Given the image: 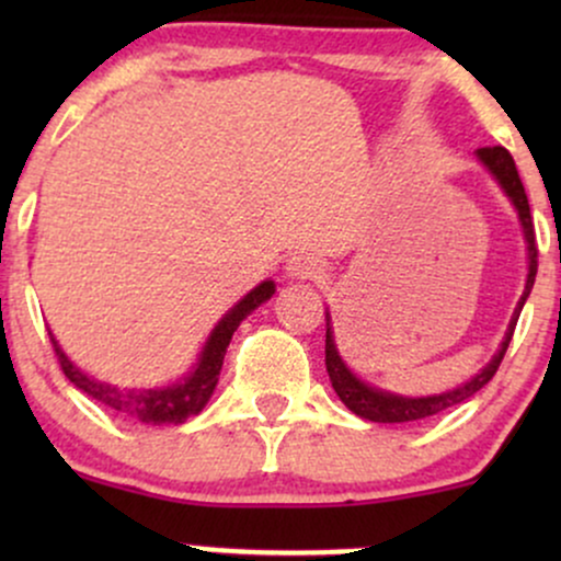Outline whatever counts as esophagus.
<instances>
[{"mask_svg":"<svg viewBox=\"0 0 561 561\" xmlns=\"http://www.w3.org/2000/svg\"><path fill=\"white\" fill-rule=\"evenodd\" d=\"M287 276L289 279H319L324 272V263L311 253H298L287 261Z\"/></svg>","mask_w":561,"mask_h":561,"instance_id":"1","label":"esophagus"}]
</instances>
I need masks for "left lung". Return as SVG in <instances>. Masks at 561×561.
Listing matches in <instances>:
<instances>
[{
	"label": "left lung",
	"mask_w": 561,
	"mask_h": 561,
	"mask_svg": "<svg viewBox=\"0 0 561 561\" xmlns=\"http://www.w3.org/2000/svg\"><path fill=\"white\" fill-rule=\"evenodd\" d=\"M474 158L485 165V171L499 182L504 195L508 197V203L514 205L519 218V227H523V237H525V250H527V276H525V289H523V298L517 300V308H514L512 319H508L506 334L501 340L499 351L493 353V358L488 362L474 377H469L467 382L456 385L454 390L446 392H435V396H398V392L375 388V385L364 382L362 377L353 375L347 369V364L340 356L337 343H334V332H332V319L330 311H327V375H330V382L334 392L340 396L347 409L353 411L356 416L369 422H379V424H398V422H416V420H427V416L440 414V411L450 409V405L467 401L472 398L474 392L480 388H485L491 382L495 369H499L501 358H504L508 343H512V334L514 327H517L519 311H523L527 295H530L533 285H536V272H538V244H536V229H533V218H530V205H527V195H525V186L519 182V173L517 165H514L512 156L504 147H480L474 150Z\"/></svg>",
	"instance_id": "8db88e82"
}]
</instances>
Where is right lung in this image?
<instances>
[{"instance_id": "1", "label": "right lung", "mask_w": 561, "mask_h": 561, "mask_svg": "<svg viewBox=\"0 0 561 561\" xmlns=\"http://www.w3.org/2000/svg\"><path fill=\"white\" fill-rule=\"evenodd\" d=\"M274 293L276 285L272 279H266L261 282L259 287L250 289L242 300H237L234 306L218 319L214 330H210L195 366H192L184 377H179L176 382L165 385V388H118V385L89 377L87 371L70 362L53 332H49V337H53L57 362H60L66 377L81 392L94 398L96 403L107 405L115 414L141 424H182L190 420V416H197L199 411L205 409V403L210 401V396H214L218 375H221L224 356H227V347L231 343V334L237 332L242 319H248L250 313H253L261 302L272 298Z\"/></svg>"}]
</instances>
